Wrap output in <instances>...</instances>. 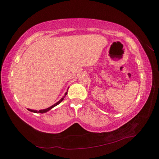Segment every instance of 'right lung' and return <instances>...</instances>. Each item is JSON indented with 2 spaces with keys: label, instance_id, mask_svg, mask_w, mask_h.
<instances>
[{
  "label": "right lung",
  "instance_id": "add662e5",
  "mask_svg": "<svg viewBox=\"0 0 159 159\" xmlns=\"http://www.w3.org/2000/svg\"><path fill=\"white\" fill-rule=\"evenodd\" d=\"M67 92H66V93H65V96L63 97H62L61 100H60L59 101H58V102L57 103H56L55 104H54V105H53V106H51V107H49V108H46V109H43V110H39V111H36V110H32V109H30V108H28V110L30 111H31V112H33V113H46V112L47 111H48L49 110H51V108H53V107H55V106H56L57 105H58V104L61 102V101L64 99V98H65V97H66V96L67 95Z\"/></svg>",
  "mask_w": 159,
  "mask_h": 159
}]
</instances>
